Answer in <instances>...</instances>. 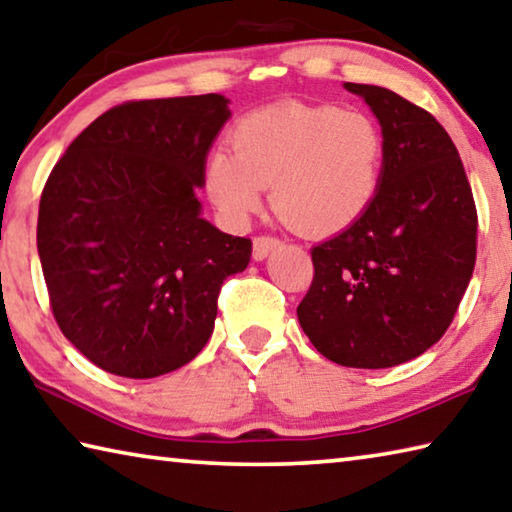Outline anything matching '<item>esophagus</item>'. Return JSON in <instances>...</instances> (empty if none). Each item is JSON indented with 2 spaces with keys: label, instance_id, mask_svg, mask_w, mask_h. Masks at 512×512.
<instances>
[{
  "label": "esophagus",
  "instance_id": "34e87169",
  "mask_svg": "<svg viewBox=\"0 0 512 512\" xmlns=\"http://www.w3.org/2000/svg\"><path fill=\"white\" fill-rule=\"evenodd\" d=\"M279 245H281V240L272 238V236L254 238V258H256V261H265V258L270 256Z\"/></svg>",
  "mask_w": 512,
  "mask_h": 512
}]
</instances>
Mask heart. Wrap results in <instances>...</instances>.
<instances>
[{
	"label": "heart",
	"mask_w": 512,
	"mask_h": 512,
	"mask_svg": "<svg viewBox=\"0 0 512 512\" xmlns=\"http://www.w3.org/2000/svg\"><path fill=\"white\" fill-rule=\"evenodd\" d=\"M231 149L206 161V190L226 220L245 222L270 188L274 213L306 236H333L367 213L385 142L370 115L331 104H279L236 124Z\"/></svg>",
	"instance_id": "b5f03b06"
}]
</instances>
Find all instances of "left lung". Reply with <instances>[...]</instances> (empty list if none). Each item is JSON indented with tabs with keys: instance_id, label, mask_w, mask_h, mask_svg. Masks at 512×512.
I'll return each mask as SVG.
<instances>
[{
	"instance_id": "left-lung-1",
	"label": "left lung",
	"mask_w": 512,
	"mask_h": 512,
	"mask_svg": "<svg viewBox=\"0 0 512 512\" xmlns=\"http://www.w3.org/2000/svg\"><path fill=\"white\" fill-rule=\"evenodd\" d=\"M381 124V186L360 220L311 249L297 306L308 340L345 367L383 370L435 345L476 263V206L442 124L397 92L345 83Z\"/></svg>"
}]
</instances>
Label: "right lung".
Wrapping results in <instances>:
<instances>
[{
  "label": "right lung",
  "instance_id": "1",
  "mask_svg": "<svg viewBox=\"0 0 512 512\" xmlns=\"http://www.w3.org/2000/svg\"><path fill=\"white\" fill-rule=\"evenodd\" d=\"M229 117L215 92L120 104L49 174L38 211L49 306L104 372L154 379L190 363L226 276L249 265L251 240L215 229L197 199Z\"/></svg>",
  "mask_w": 512,
  "mask_h": 512
}]
</instances>
